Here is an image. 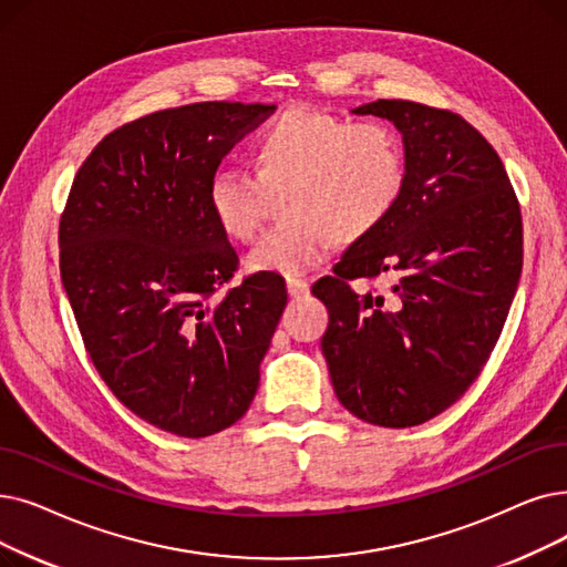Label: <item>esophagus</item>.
<instances>
[{
  "label": "esophagus",
  "mask_w": 567,
  "mask_h": 567,
  "mask_svg": "<svg viewBox=\"0 0 567 567\" xmlns=\"http://www.w3.org/2000/svg\"><path fill=\"white\" fill-rule=\"evenodd\" d=\"M287 293H289L291 299L303 297V293H308V282H306V280H293V278H289V280H287Z\"/></svg>",
  "instance_id": "34e87169"
}]
</instances>
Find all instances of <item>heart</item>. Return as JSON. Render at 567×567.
Masks as SVG:
<instances>
[{
	"label": "heart",
	"mask_w": 567,
	"mask_h": 567,
	"mask_svg": "<svg viewBox=\"0 0 567 567\" xmlns=\"http://www.w3.org/2000/svg\"><path fill=\"white\" fill-rule=\"evenodd\" d=\"M252 171L217 168L206 202L217 227L252 240L268 192H282L285 223L266 231L245 257L255 274L303 276L336 243L375 231L405 181L403 147L382 122H354L312 109H289L252 143Z\"/></svg>",
	"instance_id": "b5f03b06"
}]
</instances>
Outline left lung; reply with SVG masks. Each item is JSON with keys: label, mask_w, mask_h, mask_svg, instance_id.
<instances>
[{"label": "left lung", "mask_w": 567, "mask_h": 567, "mask_svg": "<svg viewBox=\"0 0 567 567\" xmlns=\"http://www.w3.org/2000/svg\"><path fill=\"white\" fill-rule=\"evenodd\" d=\"M393 122L405 181L384 223L312 285L338 401L359 420H433L475 382L507 319L524 264L522 210L488 141L450 111L403 100L352 109ZM392 278L389 295L350 279Z\"/></svg>", "instance_id": "1"}]
</instances>
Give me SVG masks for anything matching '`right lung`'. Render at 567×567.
<instances>
[{
    "instance_id": "right-lung-1",
    "label": "right lung",
    "mask_w": 567,
    "mask_h": 567,
    "mask_svg": "<svg viewBox=\"0 0 567 567\" xmlns=\"http://www.w3.org/2000/svg\"><path fill=\"white\" fill-rule=\"evenodd\" d=\"M276 104L157 111L100 141L60 219V274L96 371L166 433L206 437L248 412L287 303L257 274L210 301L238 266L208 210L219 162Z\"/></svg>"
}]
</instances>
